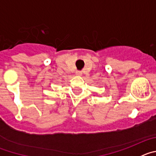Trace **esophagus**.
Here are the masks:
<instances>
[{"mask_svg": "<svg viewBox=\"0 0 156 156\" xmlns=\"http://www.w3.org/2000/svg\"><path fill=\"white\" fill-rule=\"evenodd\" d=\"M81 74H82V72L80 71V70H77V71H76V75L80 76Z\"/></svg>", "mask_w": 156, "mask_h": 156, "instance_id": "1", "label": "esophagus"}]
</instances>
